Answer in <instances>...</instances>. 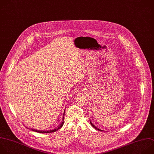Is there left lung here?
I'll return each instance as SVG.
<instances>
[{
    "instance_id": "8db88e82",
    "label": "left lung",
    "mask_w": 154,
    "mask_h": 154,
    "mask_svg": "<svg viewBox=\"0 0 154 154\" xmlns=\"http://www.w3.org/2000/svg\"><path fill=\"white\" fill-rule=\"evenodd\" d=\"M90 124H91V125L92 126H93V127H94V128L95 129H97V130H98V131H104L103 130H101V129H100L99 128H98L97 127H96V126H95V125H94L93 123H92L91 121L90 120Z\"/></svg>"
}]
</instances>
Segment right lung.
I'll return each mask as SVG.
<instances>
[{
    "mask_svg": "<svg viewBox=\"0 0 154 154\" xmlns=\"http://www.w3.org/2000/svg\"><path fill=\"white\" fill-rule=\"evenodd\" d=\"M65 112V111H64ZM64 116L63 117V121H62V122L60 124V125L59 126H57L56 128L54 129H52V130H49V131H39V130H36V129H31V130L32 131H33L35 132H38V133H41V134H45V133H51V132H56L57 131H58L60 128H62V126H63L64 125ZM27 128V127H26ZM28 129H29L28 128H27Z\"/></svg>",
    "mask_w": 154,
    "mask_h": 154,
    "instance_id": "1",
    "label": "right lung"
}]
</instances>
